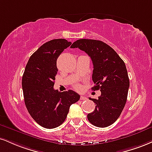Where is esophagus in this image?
<instances>
[{
	"label": "esophagus",
	"mask_w": 152,
	"mask_h": 152,
	"mask_svg": "<svg viewBox=\"0 0 152 152\" xmlns=\"http://www.w3.org/2000/svg\"><path fill=\"white\" fill-rule=\"evenodd\" d=\"M80 100H87V98H86V97L83 96H81V97H80Z\"/></svg>",
	"instance_id": "1"
}]
</instances>
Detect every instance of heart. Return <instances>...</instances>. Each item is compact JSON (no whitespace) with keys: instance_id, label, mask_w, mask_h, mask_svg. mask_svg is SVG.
I'll return each mask as SVG.
<instances>
[{"instance_id":"obj_1","label":"heart","mask_w":152,"mask_h":152,"mask_svg":"<svg viewBox=\"0 0 152 152\" xmlns=\"http://www.w3.org/2000/svg\"><path fill=\"white\" fill-rule=\"evenodd\" d=\"M75 88H76V89H78V88H80V86L79 85H78V84H76V85H75V86H74Z\"/></svg>"}]
</instances>
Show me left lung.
<instances>
[{"label":"left lung","mask_w":152,"mask_h":152,"mask_svg":"<svg viewBox=\"0 0 152 152\" xmlns=\"http://www.w3.org/2000/svg\"><path fill=\"white\" fill-rule=\"evenodd\" d=\"M90 56L94 64L93 90H100L98 98H89L96 104L88 121L98 127H106L118 120L127 101L129 87L127 71L123 60L115 51L100 40L81 39L71 45Z\"/></svg>","instance_id":"1"}]
</instances>
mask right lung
<instances>
[{
    "mask_svg": "<svg viewBox=\"0 0 152 152\" xmlns=\"http://www.w3.org/2000/svg\"><path fill=\"white\" fill-rule=\"evenodd\" d=\"M71 45L65 39L45 43L30 56L24 71L22 86L25 105L34 121L45 128L61 125L70 106L80 99L74 91L58 92L54 89L56 60Z\"/></svg>",
    "mask_w": 152,
    "mask_h": 152,
    "instance_id": "obj_1",
    "label": "right lung"
}]
</instances>
